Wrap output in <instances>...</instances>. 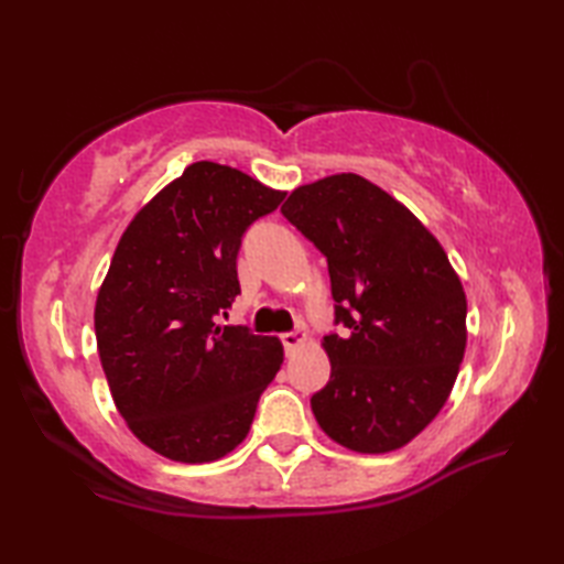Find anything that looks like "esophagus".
<instances>
[{"instance_id":"1","label":"esophagus","mask_w":564,"mask_h":564,"mask_svg":"<svg viewBox=\"0 0 564 564\" xmlns=\"http://www.w3.org/2000/svg\"><path fill=\"white\" fill-rule=\"evenodd\" d=\"M281 341L285 346V351H293L295 346H301L305 341V332H301V329L285 332V334H281Z\"/></svg>"}]
</instances>
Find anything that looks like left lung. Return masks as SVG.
I'll use <instances>...</instances> for the list:
<instances>
[{
	"label": "left lung",
	"mask_w": 564,
	"mask_h": 564,
	"mask_svg": "<svg viewBox=\"0 0 564 564\" xmlns=\"http://www.w3.org/2000/svg\"><path fill=\"white\" fill-rule=\"evenodd\" d=\"M283 218L327 259L334 325L317 424L358 453L410 443L446 404L465 354L467 303L446 251L402 203L358 174L295 188Z\"/></svg>",
	"instance_id": "1"
}]
</instances>
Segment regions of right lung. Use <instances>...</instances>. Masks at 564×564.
I'll return each mask as SVG.
<instances>
[{
	"mask_svg": "<svg viewBox=\"0 0 564 564\" xmlns=\"http://www.w3.org/2000/svg\"><path fill=\"white\" fill-rule=\"evenodd\" d=\"M283 198L232 166L196 162L116 247L94 310L99 358L130 431L164 458L230 453L279 373V339L218 325V315L239 295L245 232Z\"/></svg>",
	"mask_w": 564,
	"mask_h": 564,
	"instance_id": "1",
	"label": "right lung"
}]
</instances>
